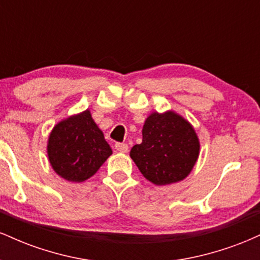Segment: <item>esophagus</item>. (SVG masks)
<instances>
[{"label":"esophagus","instance_id":"1","mask_svg":"<svg viewBox=\"0 0 260 260\" xmlns=\"http://www.w3.org/2000/svg\"><path fill=\"white\" fill-rule=\"evenodd\" d=\"M116 150L120 151V153H127L128 151V145L126 143H116L115 144Z\"/></svg>","mask_w":260,"mask_h":260}]
</instances>
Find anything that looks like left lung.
I'll list each match as a JSON object with an SVG mask.
<instances>
[{
	"label": "left lung",
	"mask_w": 260,
	"mask_h": 260,
	"mask_svg": "<svg viewBox=\"0 0 260 260\" xmlns=\"http://www.w3.org/2000/svg\"><path fill=\"white\" fill-rule=\"evenodd\" d=\"M142 133V143L129 155L148 181L165 186L189 175L199 155L198 137L189 122L172 111L154 112Z\"/></svg>",
	"instance_id": "left-lung-1"
}]
</instances>
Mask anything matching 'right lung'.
<instances>
[{
    "label": "right lung",
    "instance_id": "add662e5",
    "mask_svg": "<svg viewBox=\"0 0 260 260\" xmlns=\"http://www.w3.org/2000/svg\"><path fill=\"white\" fill-rule=\"evenodd\" d=\"M47 154L56 174L67 181L83 182L100 169L112 150L86 110L53 127Z\"/></svg>",
    "mask_w": 260,
    "mask_h": 260
}]
</instances>
